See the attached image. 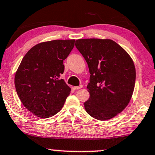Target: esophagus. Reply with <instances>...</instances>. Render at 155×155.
<instances>
[{
	"instance_id": "34e87169",
	"label": "esophagus",
	"mask_w": 155,
	"mask_h": 155,
	"mask_svg": "<svg viewBox=\"0 0 155 155\" xmlns=\"http://www.w3.org/2000/svg\"><path fill=\"white\" fill-rule=\"evenodd\" d=\"M81 87H83V85H79V86H74V87H73V89L74 90H79L80 88H81Z\"/></svg>"
}]
</instances>
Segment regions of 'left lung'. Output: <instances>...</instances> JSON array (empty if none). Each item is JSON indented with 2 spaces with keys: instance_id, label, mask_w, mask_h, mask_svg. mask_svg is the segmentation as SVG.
<instances>
[{
  "instance_id": "obj_1",
  "label": "left lung",
  "mask_w": 155,
  "mask_h": 155,
  "mask_svg": "<svg viewBox=\"0 0 155 155\" xmlns=\"http://www.w3.org/2000/svg\"><path fill=\"white\" fill-rule=\"evenodd\" d=\"M75 47L91 74L85 110L100 121L114 118L127 106L132 96L136 80L133 60L111 39H78Z\"/></svg>"
}]
</instances>
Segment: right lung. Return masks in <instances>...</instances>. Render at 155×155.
<instances>
[{
	"label": "right lung",
	"instance_id": "1",
	"mask_svg": "<svg viewBox=\"0 0 155 155\" xmlns=\"http://www.w3.org/2000/svg\"><path fill=\"white\" fill-rule=\"evenodd\" d=\"M74 39L39 43L25 54L15 75L17 94L24 107L40 118H49L62 109L70 87L61 74Z\"/></svg>",
	"mask_w": 155,
	"mask_h": 155
}]
</instances>
